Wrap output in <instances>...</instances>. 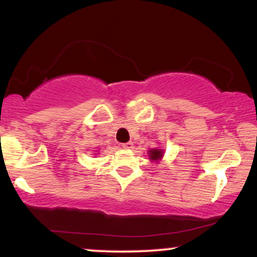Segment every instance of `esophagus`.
Returning a JSON list of instances; mask_svg holds the SVG:
<instances>
[{
	"label": "esophagus",
	"instance_id": "obj_1",
	"mask_svg": "<svg viewBox=\"0 0 257 257\" xmlns=\"http://www.w3.org/2000/svg\"><path fill=\"white\" fill-rule=\"evenodd\" d=\"M122 147L125 150H132V149H134V144H133L132 141H128V143L122 144Z\"/></svg>",
	"mask_w": 257,
	"mask_h": 257
}]
</instances>
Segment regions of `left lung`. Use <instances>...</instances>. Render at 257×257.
Segmentation results:
<instances>
[{
    "mask_svg": "<svg viewBox=\"0 0 257 257\" xmlns=\"http://www.w3.org/2000/svg\"><path fill=\"white\" fill-rule=\"evenodd\" d=\"M149 157L151 161H159L162 157H163V150H158V149H152L151 151H149Z\"/></svg>",
    "mask_w": 257,
    "mask_h": 257,
    "instance_id": "8db88e82",
    "label": "left lung"
}]
</instances>
